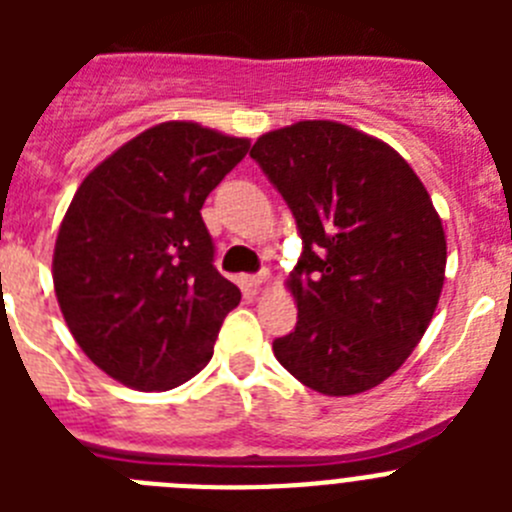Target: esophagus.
<instances>
[{"label":"esophagus","mask_w":512,"mask_h":512,"mask_svg":"<svg viewBox=\"0 0 512 512\" xmlns=\"http://www.w3.org/2000/svg\"><path fill=\"white\" fill-rule=\"evenodd\" d=\"M266 279H269V271H261V274H253V277H246V284L251 289H259L261 284L266 282Z\"/></svg>","instance_id":"34e87169"}]
</instances>
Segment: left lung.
Segmentation results:
<instances>
[{
  "label": "left lung",
  "instance_id": "1",
  "mask_svg": "<svg viewBox=\"0 0 512 512\" xmlns=\"http://www.w3.org/2000/svg\"><path fill=\"white\" fill-rule=\"evenodd\" d=\"M251 158L302 235L287 279L297 325L274 356L320 395L372 390L413 354L441 297L446 235L431 194L395 148L343 122L271 130Z\"/></svg>",
  "mask_w": 512,
  "mask_h": 512
}]
</instances>
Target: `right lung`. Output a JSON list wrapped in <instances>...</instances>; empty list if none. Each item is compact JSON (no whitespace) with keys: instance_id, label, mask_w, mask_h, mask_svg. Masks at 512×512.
I'll use <instances>...</instances> for the list:
<instances>
[{"instance_id":"add662e5","label":"right lung","mask_w":512,"mask_h":512,"mask_svg":"<svg viewBox=\"0 0 512 512\" xmlns=\"http://www.w3.org/2000/svg\"><path fill=\"white\" fill-rule=\"evenodd\" d=\"M248 148V138L197 122H161L76 189L53 248V287L81 351L125 387L174 390L212 359L241 289L212 264L200 210Z\"/></svg>"}]
</instances>
